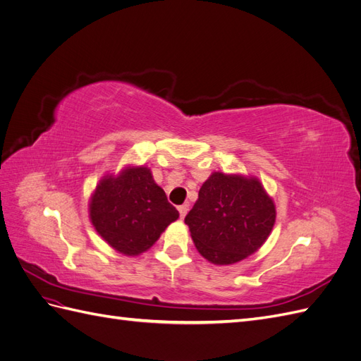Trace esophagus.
Instances as JSON below:
<instances>
[{
	"instance_id": "esophagus-1",
	"label": "esophagus",
	"mask_w": 361,
	"mask_h": 361,
	"mask_svg": "<svg viewBox=\"0 0 361 361\" xmlns=\"http://www.w3.org/2000/svg\"><path fill=\"white\" fill-rule=\"evenodd\" d=\"M178 209H179L180 218H185V215H187V212H188V204H187V203H185V204L179 206V207H178Z\"/></svg>"
}]
</instances>
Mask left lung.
<instances>
[{
    "label": "left lung",
    "mask_w": 361,
    "mask_h": 361,
    "mask_svg": "<svg viewBox=\"0 0 361 361\" xmlns=\"http://www.w3.org/2000/svg\"><path fill=\"white\" fill-rule=\"evenodd\" d=\"M276 204L255 176L214 171L185 216L199 253L214 265H233L265 244Z\"/></svg>",
    "instance_id": "1"
}]
</instances>
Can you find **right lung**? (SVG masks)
I'll return each mask as SVG.
<instances>
[{
	"label": "right lung",
	"mask_w": 361,
	"mask_h": 361,
	"mask_svg": "<svg viewBox=\"0 0 361 361\" xmlns=\"http://www.w3.org/2000/svg\"><path fill=\"white\" fill-rule=\"evenodd\" d=\"M89 216L108 245L134 257L154 245L179 212L149 167L126 166L117 174H105L96 185Z\"/></svg>",
	"instance_id": "1"
}]
</instances>
